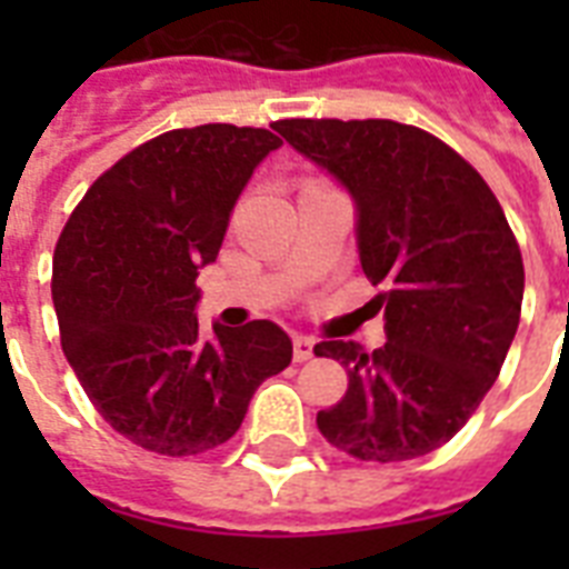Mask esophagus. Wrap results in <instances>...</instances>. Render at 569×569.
Masks as SVG:
<instances>
[{
    "label": "esophagus",
    "instance_id": "1",
    "mask_svg": "<svg viewBox=\"0 0 569 569\" xmlns=\"http://www.w3.org/2000/svg\"><path fill=\"white\" fill-rule=\"evenodd\" d=\"M292 346H295V363H307V360L316 355V339L310 337H295Z\"/></svg>",
    "mask_w": 569,
    "mask_h": 569
}]
</instances>
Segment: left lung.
<instances>
[{
  "mask_svg": "<svg viewBox=\"0 0 569 569\" xmlns=\"http://www.w3.org/2000/svg\"><path fill=\"white\" fill-rule=\"evenodd\" d=\"M274 129L355 200L357 253L383 292L387 342L330 339L348 389L316 425L351 458L396 463L440 449L499 378L520 325V244L481 173L396 120H277Z\"/></svg>",
  "mask_w": 569,
  "mask_h": 569,
  "instance_id": "8db88e82",
  "label": "left lung"
}]
</instances>
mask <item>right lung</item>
<instances>
[{"instance_id":"obj_1","label":"right lung","mask_w":569,"mask_h":569,"mask_svg":"<svg viewBox=\"0 0 569 569\" xmlns=\"http://www.w3.org/2000/svg\"><path fill=\"white\" fill-rule=\"evenodd\" d=\"M283 144L268 129L206 123L136 147L93 182L56 244L61 348L100 416L141 449L200 455L239 431L257 387L292 363L274 321L197 328V271L212 266L236 200Z\"/></svg>"}]
</instances>
